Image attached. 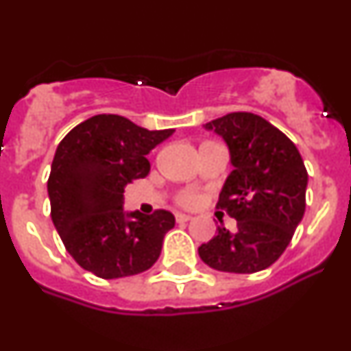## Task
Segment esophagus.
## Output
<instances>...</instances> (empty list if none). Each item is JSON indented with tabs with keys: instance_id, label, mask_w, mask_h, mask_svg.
<instances>
[{
	"instance_id": "esophagus-1",
	"label": "esophagus",
	"mask_w": 351,
	"mask_h": 351,
	"mask_svg": "<svg viewBox=\"0 0 351 351\" xmlns=\"http://www.w3.org/2000/svg\"><path fill=\"white\" fill-rule=\"evenodd\" d=\"M176 219H178V223H186V221H190L191 216H190V214L179 213V214H176Z\"/></svg>"
}]
</instances>
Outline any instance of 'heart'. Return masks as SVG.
I'll return each mask as SVG.
<instances>
[{
    "label": "heart",
    "mask_w": 351,
    "mask_h": 351,
    "mask_svg": "<svg viewBox=\"0 0 351 351\" xmlns=\"http://www.w3.org/2000/svg\"><path fill=\"white\" fill-rule=\"evenodd\" d=\"M197 200H198V197L193 193H188L181 198V202L184 204V206H193V204H197Z\"/></svg>",
    "instance_id": "heart-1"
}]
</instances>
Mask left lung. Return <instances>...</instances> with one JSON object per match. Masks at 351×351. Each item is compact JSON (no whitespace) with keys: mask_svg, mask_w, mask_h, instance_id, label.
I'll list each match as a JSON object with an SVG mask.
<instances>
[{"mask_svg":"<svg viewBox=\"0 0 351 351\" xmlns=\"http://www.w3.org/2000/svg\"><path fill=\"white\" fill-rule=\"evenodd\" d=\"M204 128L223 138L234 167L218 207L237 219V230L218 226L198 255L210 269L251 274L283 255L306 210L308 172L299 149L269 121L232 112Z\"/></svg>","mask_w":351,"mask_h":351,"instance_id":"8db88e82","label":"left lung"}]
</instances>
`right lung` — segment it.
<instances>
[{"label":"right lung","mask_w":351,"mask_h":351,"mask_svg":"<svg viewBox=\"0 0 351 351\" xmlns=\"http://www.w3.org/2000/svg\"><path fill=\"white\" fill-rule=\"evenodd\" d=\"M176 130H145L116 114L89 117L56 149L47 191L66 251L104 280L147 271L176 225L169 210H125V188L145 178L147 156Z\"/></svg>","instance_id":"1"}]
</instances>
